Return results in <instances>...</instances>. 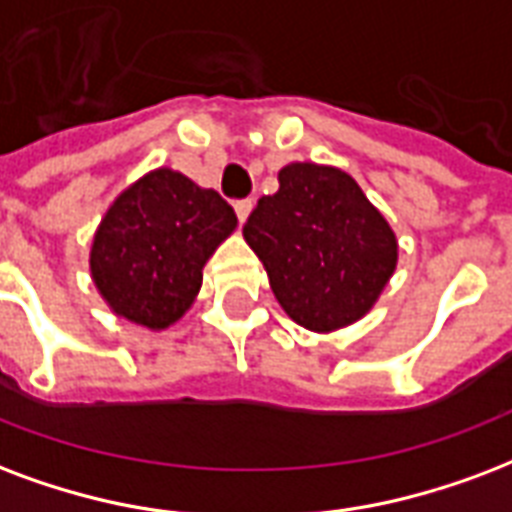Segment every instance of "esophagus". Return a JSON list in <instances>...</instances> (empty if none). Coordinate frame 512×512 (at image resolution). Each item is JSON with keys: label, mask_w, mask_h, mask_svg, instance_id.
<instances>
[{"label": "esophagus", "mask_w": 512, "mask_h": 512, "mask_svg": "<svg viewBox=\"0 0 512 512\" xmlns=\"http://www.w3.org/2000/svg\"><path fill=\"white\" fill-rule=\"evenodd\" d=\"M236 214H239V222H247V217H249V212H252V198H244V201H236Z\"/></svg>", "instance_id": "obj_1"}]
</instances>
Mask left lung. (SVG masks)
<instances>
[{
    "mask_svg": "<svg viewBox=\"0 0 512 512\" xmlns=\"http://www.w3.org/2000/svg\"><path fill=\"white\" fill-rule=\"evenodd\" d=\"M244 239L292 322L333 333L368 314L397 268V236L362 187L335 166L290 163Z\"/></svg>",
    "mask_w": 512,
    "mask_h": 512,
    "instance_id": "left-lung-1",
    "label": "left lung"
}]
</instances>
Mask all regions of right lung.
<instances>
[{"mask_svg": "<svg viewBox=\"0 0 512 512\" xmlns=\"http://www.w3.org/2000/svg\"><path fill=\"white\" fill-rule=\"evenodd\" d=\"M233 206L174 169L117 195L91 244V276L117 317L166 330L193 306L204 265L236 230Z\"/></svg>", "mask_w": 512, "mask_h": 512, "instance_id": "add662e5", "label": "right lung"}]
</instances>
